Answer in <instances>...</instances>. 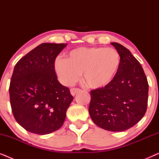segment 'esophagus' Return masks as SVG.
Returning a JSON list of instances; mask_svg holds the SVG:
<instances>
[{"label": "esophagus", "mask_w": 159, "mask_h": 159, "mask_svg": "<svg viewBox=\"0 0 159 159\" xmlns=\"http://www.w3.org/2000/svg\"><path fill=\"white\" fill-rule=\"evenodd\" d=\"M80 89L79 88H71L70 90V93L71 94V95H73V96H75L76 95V93L80 92Z\"/></svg>", "instance_id": "1"}]
</instances>
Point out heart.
<instances>
[{
	"label": "heart",
	"instance_id": "obj_1",
	"mask_svg": "<svg viewBox=\"0 0 159 159\" xmlns=\"http://www.w3.org/2000/svg\"><path fill=\"white\" fill-rule=\"evenodd\" d=\"M120 66L121 56L116 49L81 47L69 51L66 58H56L54 71L64 85L73 84L82 73V79L87 86L101 89L114 80Z\"/></svg>",
	"mask_w": 159,
	"mask_h": 159
}]
</instances>
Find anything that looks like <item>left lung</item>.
I'll return each instance as SVG.
<instances>
[{
	"label": "left lung",
	"instance_id": "obj_1",
	"mask_svg": "<svg viewBox=\"0 0 159 159\" xmlns=\"http://www.w3.org/2000/svg\"><path fill=\"white\" fill-rule=\"evenodd\" d=\"M111 44L120 54V68L108 85L90 91L89 114L99 127L123 132L135 125L146 112L148 83L131 52L118 43Z\"/></svg>",
	"mask_w": 159,
	"mask_h": 159
}]
</instances>
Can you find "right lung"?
Returning <instances> with one entry per match:
<instances>
[{
	"instance_id": "add662e5",
	"label": "right lung",
	"mask_w": 159,
	"mask_h": 159,
	"mask_svg": "<svg viewBox=\"0 0 159 159\" xmlns=\"http://www.w3.org/2000/svg\"><path fill=\"white\" fill-rule=\"evenodd\" d=\"M66 45L42 43L15 65L9 87L11 106L15 119L28 132L50 134L64 122L74 98L58 81L54 61Z\"/></svg>"
}]
</instances>
